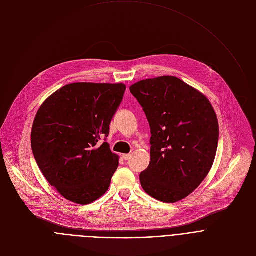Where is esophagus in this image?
<instances>
[{
    "mask_svg": "<svg viewBox=\"0 0 256 256\" xmlns=\"http://www.w3.org/2000/svg\"><path fill=\"white\" fill-rule=\"evenodd\" d=\"M132 156V154H123L122 156V158L125 160H130V158Z\"/></svg>",
    "mask_w": 256,
    "mask_h": 256,
    "instance_id": "obj_1",
    "label": "esophagus"
}]
</instances>
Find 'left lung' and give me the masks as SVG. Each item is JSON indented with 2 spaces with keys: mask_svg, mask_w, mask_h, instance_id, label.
<instances>
[{
  "mask_svg": "<svg viewBox=\"0 0 256 256\" xmlns=\"http://www.w3.org/2000/svg\"><path fill=\"white\" fill-rule=\"evenodd\" d=\"M130 92L150 126V162L139 179L156 200L173 204L191 194L212 166L218 144L216 112L200 92L174 76L141 80Z\"/></svg>",
  "mask_w": 256,
  "mask_h": 256,
  "instance_id": "obj_1",
  "label": "left lung"
}]
</instances>
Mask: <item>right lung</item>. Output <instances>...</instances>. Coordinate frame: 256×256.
Returning a JSON list of instances; mask_svg holds the SVG:
<instances>
[{
    "instance_id": "add662e5",
    "label": "right lung",
    "mask_w": 256,
    "mask_h": 256,
    "mask_svg": "<svg viewBox=\"0 0 256 256\" xmlns=\"http://www.w3.org/2000/svg\"><path fill=\"white\" fill-rule=\"evenodd\" d=\"M125 90L123 83H71L38 110L32 152L48 182L67 200L90 204L108 191L119 156L98 141L108 137Z\"/></svg>"
}]
</instances>
